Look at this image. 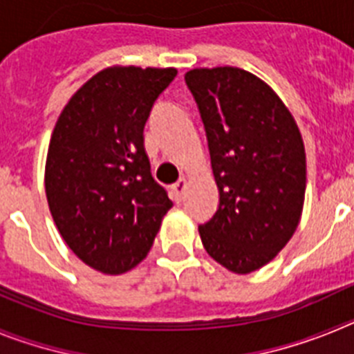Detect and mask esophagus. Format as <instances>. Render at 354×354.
Segmentation results:
<instances>
[{"mask_svg":"<svg viewBox=\"0 0 354 354\" xmlns=\"http://www.w3.org/2000/svg\"><path fill=\"white\" fill-rule=\"evenodd\" d=\"M186 187H187V183H186V179H184V177H183V179L177 180V183L171 186V196L175 198V202H180V200H183Z\"/></svg>","mask_w":354,"mask_h":354,"instance_id":"34e87169","label":"esophagus"}]
</instances>
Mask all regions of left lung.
<instances>
[{
    "mask_svg": "<svg viewBox=\"0 0 354 354\" xmlns=\"http://www.w3.org/2000/svg\"><path fill=\"white\" fill-rule=\"evenodd\" d=\"M220 192L198 232L205 252L237 274L273 261L298 228L306 158L298 124L270 84L239 67L186 72Z\"/></svg>",
    "mask_w": 354,
    "mask_h": 354,
    "instance_id": "left-lung-1",
    "label": "left lung"
}]
</instances>
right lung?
Returning a JSON list of instances; mask_svg holds the SVG:
<instances>
[{
    "mask_svg": "<svg viewBox=\"0 0 354 354\" xmlns=\"http://www.w3.org/2000/svg\"><path fill=\"white\" fill-rule=\"evenodd\" d=\"M175 76L174 67L102 68L53 129L44 175L49 211L77 259L104 274L136 268L174 205L150 175L143 127Z\"/></svg>",
    "mask_w": 354,
    "mask_h": 354,
    "instance_id": "1",
    "label": "right lung"
}]
</instances>
